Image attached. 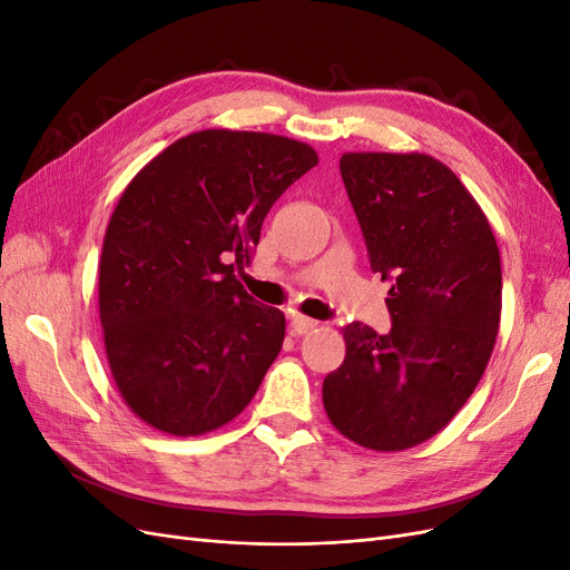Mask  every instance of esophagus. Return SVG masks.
<instances>
[{"label":"esophagus","instance_id":"obj_1","mask_svg":"<svg viewBox=\"0 0 570 570\" xmlns=\"http://www.w3.org/2000/svg\"><path fill=\"white\" fill-rule=\"evenodd\" d=\"M316 325H318V321L299 316V314H292V318H289V327H292V333H295V335H304L308 331H314Z\"/></svg>","mask_w":570,"mask_h":570}]
</instances>
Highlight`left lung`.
<instances>
[{"label": "left lung", "instance_id": "left-lung-1", "mask_svg": "<svg viewBox=\"0 0 570 570\" xmlns=\"http://www.w3.org/2000/svg\"><path fill=\"white\" fill-rule=\"evenodd\" d=\"M340 174L371 271L390 283L392 327H344L323 406L344 438L375 452L416 446L450 423L485 373L502 314V264L469 189L428 154L350 151Z\"/></svg>", "mask_w": 570, "mask_h": 570}]
</instances>
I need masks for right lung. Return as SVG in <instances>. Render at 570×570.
Segmentation results:
<instances>
[{"label":"right lung","mask_w":570,"mask_h":570,"mask_svg":"<svg viewBox=\"0 0 570 570\" xmlns=\"http://www.w3.org/2000/svg\"><path fill=\"white\" fill-rule=\"evenodd\" d=\"M316 151L268 132L202 130L137 174L99 258L111 375L135 416L170 435L233 421L285 337L281 308L237 283L262 223Z\"/></svg>","instance_id":"add662e5"}]
</instances>
